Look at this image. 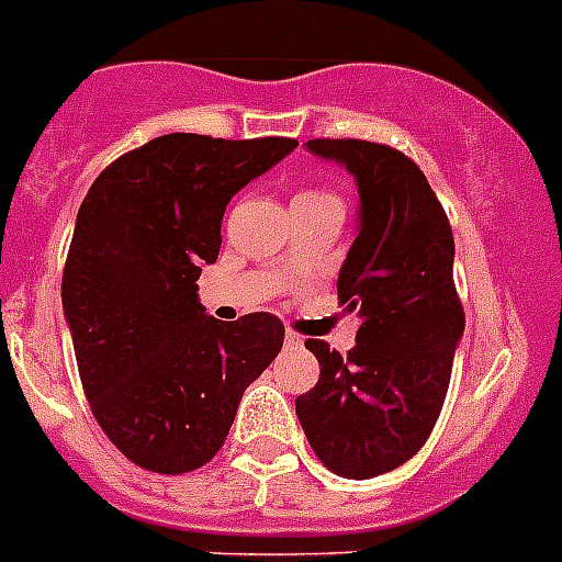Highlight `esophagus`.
Returning a JSON list of instances; mask_svg holds the SVG:
<instances>
[{
	"instance_id": "esophagus-1",
	"label": "esophagus",
	"mask_w": 562,
	"mask_h": 562,
	"mask_svg": "<svg viewBox=\"0 0 562 562\" xmlns=\"http://www.w3.org/2000/svg\"><path fill=\"white\" fill-rule=\"evenodd\" d=\"M285 346L294 349V346H303V337L296 335V331H285Z\"/></svg>"
}]
</instances>
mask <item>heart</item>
Listing matches in <instances>:
<instances>
[{"instance_id": "b5f03b06", "label": "heart", "mask_w": 562, "mask_h": 562, "mask_svg": "<svg viewBox=\"0 0 562 562\" xmlns=\"http://www.w3.org/2000/svg\"><path fill=\"white\" fill-rule=\"evenodd\" d=\"M300 195H305V199H321V195H326V193H300Z\"/></svg>"}]
</instances>
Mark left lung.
<instances>
[{
	"instance_id": "left-lung-1",
	"label": "left lung",
	"mask_w": 562,
	"mask_h": 562,
	"mask_svg": "<svg viewBox=\"0 0 562 562\" xmlns=\"http://www.w3.org/2000/svg\"><path fill=\"white\" fill-rule=\"evenodd\" d=\"M305 149L358 184V236L337 294L360 328L346 358L323 340L305 344L321 381L296 398V418L328 471L372 479L422 450L445 404L464 331L453 234L424 172L398 149L328 138Z\"/></svg>"
}]
</instances>
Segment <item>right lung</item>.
I'll return each instance as SVG.
<instances>
[{
    "mask_svg": "<svg viewBox=\"0 0 562 562\" xmlns=\"http://www.w3.org/2000/svg\"><path fill=\"white\" fill-rule=\"evenodd\" d=\"M294 147L172 132L109 164L80 204L63 314L91 413L138 468L210 462L241 392L280 355L273 314L216 321L195 280L216 262L227 202Z\"/></svg>",
    "mask_w": 562,
    "mask_h": 562,
    "instance_id": "add662e5",
    "label": "right lung"
}]
</instances>
